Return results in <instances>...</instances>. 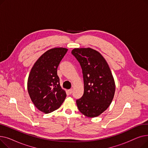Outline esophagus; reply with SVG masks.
I'll return each mask as SVG.
<instances>
[{
    "mask_svg": "<svg viewBox=\"0 0 148 148\" xmlns=\"http://www.w3.org/2000/svg\"><path fill=\"white\" fill-rule=\"evenodd\" d=\"M68 92L69 93V94H71L72 92H73V89H70L68 90Z\"/></svg>",
    "mask_w": 148,
    "mask_h": 148,
    "instance_id": "esophagus-1",
    "label": "esophagus"
}]
</instances>
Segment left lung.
Segmentation results:
<instances>
[{"mask_svg": "<svg viewBox=\"0 0 148 148\" xmlns=\"http://www.w3.org/2000/svg\"><path fill=\"white\" fill-rule=\"evenodd\" d=\"M71 53L80 63L84 80V94L76 100L77 107L87 117H96L109 107L114 95L110 69L101 54L94 49H74Z\"/></svg>", "mask_w": 148, "mask_h": 148, "instance_id": "obj_1", "label": "left lung"}]
</instances>
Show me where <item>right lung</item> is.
<instances>
[{
	"label": "right lung",
	"mask_w": 148,
	"mask_h": 148,
	"mask_svg": "<svg viewBox=\"0 0 148 148\" xmlns=\"http://www.w3.org/2000/svg\"><path fill=\"white\" fill-rule=\"evenodd\" d=\"M67 51L62 47L47 51L37 60L29 74V96L38 109L45 113L57 110L66 97L60 85L57 69Z\"/></svg>",
	"instance_id": "right-lung-1"
}]
</instances>
